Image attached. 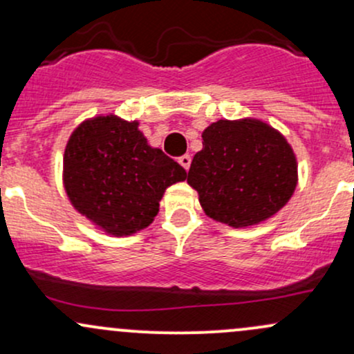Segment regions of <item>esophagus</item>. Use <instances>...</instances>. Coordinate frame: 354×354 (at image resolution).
Instances as JSON below:
<instances>
[{
	"label": "esophagus",
	"instance_id": "1",
	"mask_svg": "<svg viewBox=\"0 0 354 354\" xmlns=\"http://www.w3.org/2000/svg\"><path fill=\"white\" fill-rule=\"evenodd\" d=\"M178 163H180L183 168H185L186 171H188L189 165H191V156H189V154H183V156L178 158Z\"/></svg>",
	"mask_w": 354,
	"mask_h": 354
}]
</instances>
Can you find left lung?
<instances>
[{"label": "left lung", "mask_w": 354, "mask_h": 354, "mask_svg": "<svg viewBox=\"0 0 354 354\" xmlns=\"http://www.w3.org/2000/svg\"><path fill=\"white\" fill-rule=\"evenodd\" d=\"M188 185L214 221L233 228L258 225L290 201L298 163L290 143L268 123L253 118L219 120L203 131Z\"/></svg>", "instance_id": "8db88e82"}]
</instances>
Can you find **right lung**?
I'll use <instances>...</instances> for the list:
<instances>
[{"label":"right lung","mask_w":354,"mask_h":354,"mask_svg":"<svg viewBox=\"0 0 354 354\" xmlns=\"http://www.w3.org/2000/svg\"><path fill=\"white\" fill-rule=\"evenodd\" d=\"M185 180V168L151 148L138 121L115 115L83 121L64 149L63 183L71 205L113 236L151 225L166 188Z\"/></svg>","instance_id":"right-lung-1"}]
</instances>
